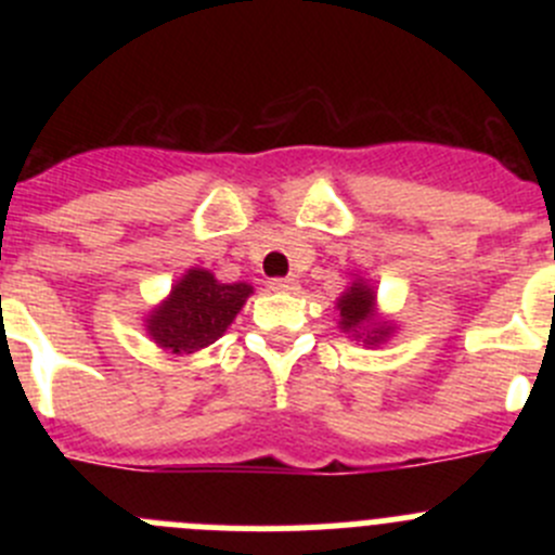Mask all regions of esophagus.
<instances>
[{"instance_id":"34e87169","label":"esophagus","mask_w":555,"mask_h":555,"mask_svg":"<svg viewBox=\"0 0 555 555\" xmlns=\"http://www.w3.org/2000/svg\"><path fill=\"white\" fill-rule=\"evenodd\" d=\"M268 287H271L273 293H295V289H298V279H271Z\"/></svg>"}]
</instances>
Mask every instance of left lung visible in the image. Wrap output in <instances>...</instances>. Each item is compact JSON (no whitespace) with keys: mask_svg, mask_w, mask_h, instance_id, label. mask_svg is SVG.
Instances as JSON below:
<instances>
[{"mask_svg":"<svg viewBox=\"0 0 555 555\" xmlns=\"http://www.w3.org/2000/svg\"><path fill=\"white\" fill-rule=\"evenodd\" d=\"M335 311H338L340 333L349 335L351 340H360L367 349L386 344L397 333L395 319L378 311V295L371 279L357 276V273L335 300Z\"/></svg>","mask_w":555,"mask_h":555,"instance_id":"1","label":"left lung"}]
</instances>
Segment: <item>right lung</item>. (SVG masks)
I'll list each match as a JSON object with an SVG mask.
<instances>
[{
  "instance_id": "right-lung-1",
  "label": "right lung",
  "mask_w": 555,
  "mask_h": 555,
  "mask_svg": "<svg viewBox=\"0 0 555 555\" xmlns=\"http://www.w3.org/2000/svg\"><path fill=\"white\" fill-rule=\"evenodd\" d=\"M251 293L246 282L222 284L206 268H188L171 293L144 313V330L169 354H195L228 333Z\"/></svg>"
}]
</instances>
